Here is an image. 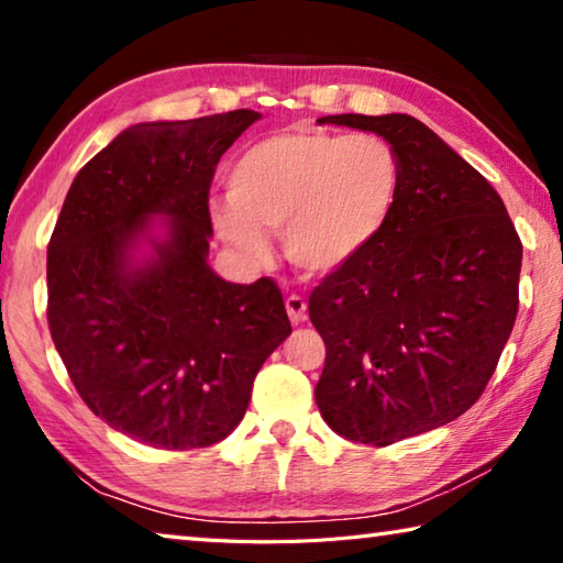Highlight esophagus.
<instances>
[{
  "instance_id": "1",
  "label": "esophagus",
  "mask_w": 563,
  "mask_h": 563,
  "mask_svg": "<svg viewBox=\"0 0 563 563\" xmlns=\"http://www.w3.org/2000/svg\"><path fill=\"white\" fill-rule=\"evenodd\" d=\"M285 310H288V318L292 325H300L305 320V312H308V302H305V298H300V295L292 292L285 298Z\"/></svg>"
}]
</instances>
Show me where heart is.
Wrapping results in <instances>:
<instances>
[{
    "instance_id": "b5f03b06",
    "label": "heart",
    "mask_w": 563,
    "mask_h": 563,
    "mask_svg": "<svg viewBox=\"0 0 563 563\" xmlns=\"http://www.w3.org/2000/svg\"><path fill=\"white\" fill-rule=\"evenodd\" d=\"M402 194V161L373 133L283 131L245 148L228 170V201L211 208L218 235L251 261L271 255L265 231L305 273L357 261L385 233Z\"/></svg>"
}]
</instances>
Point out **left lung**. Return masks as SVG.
<instances>
[{"label":"left lung","mask_w":563,"mask_h":563,"mask_svg":"<svg viewBox=\"0 0 563 563\" xmlns=\"http://www.w3.org/2000/svg\"><path fill=\"white\" fill-rule=\"evenodd\" d=\"M320 123L375 131L402 161L385 233L310 295L325 340L320 415L387 446L464 415L497 369L519 310L521 241L479 170L407 113Z\"/></svg>","instance_id":"obj_1"}]
</instances>
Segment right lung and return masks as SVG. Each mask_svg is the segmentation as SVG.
I'll list each match as a JSON object with an SVG mask.
<instances>
[{
  "label": "right lung",
  "instance_id": "right-lung-1",
  "mask_svg": "<svg viewBox=\"0 0 563 563\" xmlns=\"http://www.w3.org/2000/svg\"><path fill=\"white\" fill-rule=\"evenodd\" d=\"M261 113L139 123L99 151L66 194L46 251V320L93 415L156 450L223 440L253 379L290 335L273 278L235 285L208 268L216 166ZM151 214L169 238L146 266L128 247Z\"/></svg>",
  "mask_w": 563,
  "mask_h": 563
}]
</instances>
